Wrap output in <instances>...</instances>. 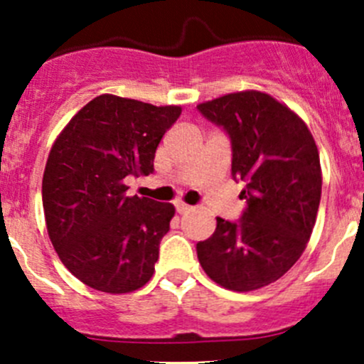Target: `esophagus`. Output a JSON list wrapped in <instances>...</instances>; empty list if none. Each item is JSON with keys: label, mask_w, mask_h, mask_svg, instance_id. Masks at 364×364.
<instances>
[{"label": "esophagus", "mask_w": 364, "mask_h": 364, "mask_svg": "<svg viewBox=\"0 0 364 364\" xmlns=\"http://www.w3.org/2000/svg\"><path fill=\"white\" fill-rule=\"evenodd\" d=\"M192 205L185 204V203H176V211L179 213V215H185V213H190L192 211Z\"/></svg>", "instance_id": "obj_1"}]
</instances>
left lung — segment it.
Wrapping results in <instances>:
<instances>
[{"instance_id": "1", "label": "left lung", "mask_w": 364, "mask_h": 364, "mask_svg": "<svg viewBox=\"0 0 364 364\" xmlns=\"http://www.w3.org/2000/svg\"><path fill=\"white\" fill-rule=\"evenodd\" d=\"M197 109L229 134L232 176L247 183L248 204L241 222L216 218L197 257L222 287L257 291L284 277L310 240L322 192L317 144L294 111L262 91L223 95Z\"/></svg>"}]
</instances>
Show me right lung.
<instances>
[{
	"instance_id": "obj_1",
	"label": "right lung",
	"mask_w": 364,
	"mask_h": 364,
	"mask_svg": "<svg viewBox=\"0 0 364 364\" xmlns=\"http://www.w3.org/2000/svg\"><path fill=\"white\" fill-rule=\"evenodd\" d=\"M179 116V105L100 95L54 141L42 179L47 232L87 287L124 294L153 277L176 209L127 196L124 179L151 174L161 137Z\"/></svg>"
}]
</instances>
